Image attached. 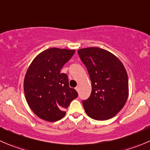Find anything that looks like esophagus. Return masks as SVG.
<instances>
[{
  "label": "esophagus",
  "instance_id": "1",
  "mask_svg": "<svg viewBox=\"0 0 150 150\" xmlns=\"http://www.w3.org/2000/svg\"><path fill=\"white\" fill-rule=\"evenodd\" d=\"M75 90H76L78 92H79V90H80V87H79V86H77V87L75 88Z\"/></svg>",
  "mask_w": 150,
  "mask_h": 150
}]
</instances>
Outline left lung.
Returning <instances> with one entry per match:
<instances>
[{
	"instance_id": "1",
	"label": "left lung",
	"mask_w": 150,
	"mask_h": 150,
	"mask_svg": "<svg viewBox=\"0 0 150 150\" xmlns=\"http://www.w3.org/2000/svg\"><path fill=\"white\" fill-rule=\"evenodd\" d=\"M90 76L92 91L83 101L88 115L96 120L112 118L122 110L128 96V78L125 67L117 57L98 48L78 51Z\"/></svg>"
}]
</instances>
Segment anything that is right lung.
Returning <instances> with one entry per match:
<instances>
[{
  "mask_svg": "<svg viewBox=\"0 0 150 150\" xmlns=\"http://www.w3.org/2000/svg\"><path fill=\"white\" fill-rule=\"evenodd\" d=\"M75 50L51 48L33 59L24 80V91L29 107L43 120L55 122L65 115L64 110L77 98L75 89L69 86L68 77L61 69L75 54Z\"/></svg>",
  "mask_w": 150,
  "mask_h": 150,
  "instance_id": "obj_1",
  "label": "right lung"
}]
</instances>
